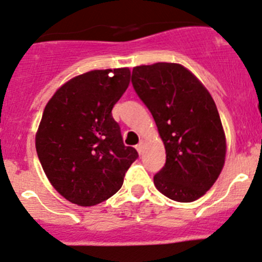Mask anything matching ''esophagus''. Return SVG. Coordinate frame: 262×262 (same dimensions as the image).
<instances>
[{"mask_svg":"<svg viewBox=\"0 0 262 262\" xmlns=\"http://www.w3.org/2000/svg\"><path fill=\"white\" fill-rule=\"evenodd\" d=\"M136 150L139 151L140 155L143 152V142L142 141H140L139 143H137V145H136Z\"/></svg>","mask_w":262,"mask_h":262,"instance_id":"1","label":"esophagus"}]
</instances>
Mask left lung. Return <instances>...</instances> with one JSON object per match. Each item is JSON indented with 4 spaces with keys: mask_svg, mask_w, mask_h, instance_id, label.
Listing matches in <instances>:
<instances>
[{
    "mask_svg": "<svg viewBox=\"0 0 262 262\" xmlns=\"http://www.w3.org/2000/svg\"><path fill=\"white\" fill-rule=\"evenodd\" d=\"M131 81L165 145L166 164L154 176L155 186L175 201H195L215 184L225 164L226 139L215 101L179 63L134 67Z\"/></svg>",
    "mask_w": 262,
    "mask_h": 262,
    "instance_id": "left-lung-1",
    "label": "left lung"
}]
</instances>
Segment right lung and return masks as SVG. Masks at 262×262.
I'll list each match as a JSON object with an SVG mask.
<instances>
[{
	"instance_id": "add662e5",
	"label": "right lung",
	"mask_w": 262,
	"mask_h": 262,
	"mask_svg": "<svg viewBox=\"0 0 262 262\" xmlns=\"http://www.w3.org/2000/svg\"><path fill=\"white\" fill-rule=\"evenodd\" d=\"M128 69L95 70L56 91L36 134V151L58 193L78 206H94L120 190L139 157L125 146L112 107L130 83Z\"/></svg>"
}]
</instances>
